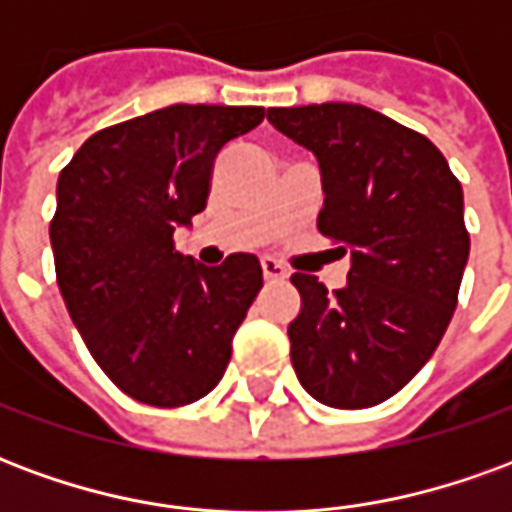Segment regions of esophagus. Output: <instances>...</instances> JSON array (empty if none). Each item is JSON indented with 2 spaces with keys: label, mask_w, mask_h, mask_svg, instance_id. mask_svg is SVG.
<instances>
[{
  "label": "esophagus",
  "mask_w": 512,
  "mask_h": 512,
  "mask_svg": "<svg viewBox=\"0 0 512 512\" xmlns=\"http://www.w3.org/2000/svg\"><path fill=\"white\" fill-rule=\"evenodd\" d=\"M263 277L268 279V282H285L288 279V271L279 266L277 260H271V257H263Z\"/></svg>",
  "instance_id": "obj_1"
}]
</instances>
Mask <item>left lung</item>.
Instances as JSON below:
<instances>
[{
	"mask_svg": "<svg viewBox=\"0 0 512 512\" xmlns=\"http://www.w3.org/2000/svg\"><path fill=\"white\" fill-rule=\"evenodd\" d=\"M279 134L318 158V230L348 249L343 288L293 274L290 362L332 408L384 403L425 367L458 304L469 233L463 189L439 147L362 104L268 109Z\"/></svg>",
	"mask_w": 512,
	"mask_h": 512,
	"instance_id": "1",
	"label": "left lung"
}]
</instances>
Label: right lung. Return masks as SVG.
Returning a JSON list of instances; mask_svg holds the SVG:
<instances>
[{"instance_id": "1", "label": "right lung", "mask_w": 512, "mask_h": 512, "mask_svg": "<svg viewBox=\"0 0 512 512\" xmlns=\"http://www.w3.org/2000/svg\"><path fill=\"white\" fill-rule=\"evenodd\" d=\"M263 117V106H167L93 134L60 172L57 285L95 362L139 403L208 395L263 288L255 255L202 266L172 241L205 208L216 156Z\"/></svg>"}]
</instances>
